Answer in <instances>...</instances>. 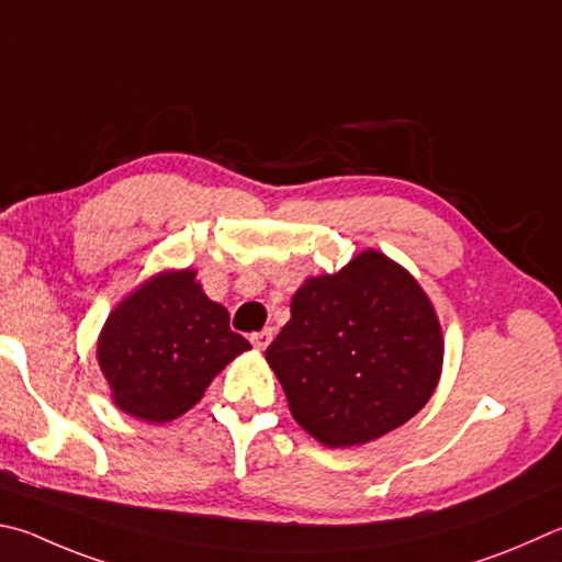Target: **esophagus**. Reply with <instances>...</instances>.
<instances>
[{"mask_svg": "<svg viewBox=\"0 0 562 562\" xmlns=\"http://www.w3.org/2000/svg\"><path fill=\"white\" fill-rule=\"evenodd\" d=\"M250 341L255 349H268V344L272 341V329H262V331L250 334Z\"/></svg>", "mask_w": 562, "mask_h": 562, "instance_id": "1", "label": "esophagus"}]
</instances>
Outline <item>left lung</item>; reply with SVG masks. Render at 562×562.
I'll use <instances>...</instances> for the list:
<instances>
[{"label":"left lung","mask_w":562,"mask_h":562,"mask_svg":"<svg viewBox=\"0 0 562 562\" xmlns=\"http://www.w3.org/2000/svg\"><path fill=\"white\" fill-rule=\"evenodd\" d=\"M265 359L292 417L326 447L379 440L423 411L440 379L442 331L401 265L366 250L294 292Z\"/></svg>","instance_id":"8db88e82"}]
</instances>
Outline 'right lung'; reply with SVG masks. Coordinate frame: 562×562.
Masks as SVG:
<instances>
[{
	"instance_id": "right-lung-1",
	"label": "right lung",
	"mask_w": 562,
	"mask_h": 562,
	"mask_svg": "<svg viewBox=\"0 0 562 562\" xmlns=\"http://www.w3.org/2000/svg\"><path fill=\"white\" fill-rule=\"evenodd\" d=\"M226 307L211 302L196 272H161L108 316L98 361L120 411L167 423L201 401L213 375L240 351Z\"/></svg>"
}]
</instances>
